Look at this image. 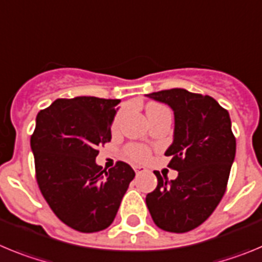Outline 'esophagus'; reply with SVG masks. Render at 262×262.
Returning <instances> with one entry per match:
<instances>
[{"mask_svg":"<svg viewBox=\"0 0 262 262\" xmlns=\"http://www.w3.org/2000/svg\"><path fill=\"white\" fill-rule=\"evenodd\" d=\"M133 168H134V171H136L137 175H140V173H143V172H146V168L143 166H134Z\"/></svg>","mask_w":262,"mask_h":262,"instance_id":"34e87169","label":"esophagus"}]
</instances>
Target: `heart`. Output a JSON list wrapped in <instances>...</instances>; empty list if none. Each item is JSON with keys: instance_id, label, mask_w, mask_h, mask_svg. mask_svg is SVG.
Returning a JSON list of instances; mask_svg holds the SVG:
<instances>
[{"instance_id": "obj_1", "label": "heart", "mask_w": 262, "mask_h": 262, "mask_svg": "<svg viewBox=\"0 0 262 262\" xmlns=\"http://www.w3.org/2000/svg\"><path fill=\"white\" fill-rule=\"evenodd\" d=\"M163 110H167L164 105L151 104V105H148L147 115L152 114V112H158V111H163ZM120 119H121V116H120V115L116 117V119H115V122H114V128L115 129H116L117 125H119ZM128 152H129V155H130V157L133 158V159H136V160H145L146 158L148 157L147 150H146L145 147H141V146H130V147L128 148Z\"/></svg>"}]
</instances>
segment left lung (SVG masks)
Here are the masks:
<instances>
[{
    "label": "left lung",
    "mask_w": 262,
    "mask_h": 262,
    "mask_svg": "<svg viewBox=\"0 0 262 262\" xmlns=\"http://www.w3.org/2000/svg\"><path fill=\"white\" fill-rule=\"evenodd\" d=\"M146 96L173 111V141L164 155L179 172L171 181L154 172L158 185L146 195V205L159 228L188 232L211 215L226 192L236 152L230 115L211 96L184 89Z\"/></svg>",
    "instance_id": "obj_1"
}]
</instances>
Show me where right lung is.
<instances>
[{
    "instance_id": "add662e5",
    "label": "right lung",
    "mask_w": 262,
    "mask_h": 262,
    "mask_svg": "<svg viewBox=\"0 0 262 262\" xmlns=\"http://www.w3.org/2000/svg\"><path fill=\"white\" fill-rule=\"evenodd\" d=\"M119 99H57L40 111L31 137L36 180L53 213L79 232H98L114 222L136 173L117 162L108 171L95 162L111 141Z\"/></svg>"
}]
</instances>
